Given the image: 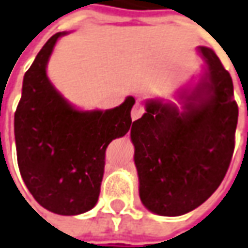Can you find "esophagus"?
<instances>
[{"label":"esophagus","mask_w":248,"mask_h":248,"mask_svg":"<svg viewBox=\"0 0 248 248\" xmlns=\"http://www.w3.org/2000/svg\"><path fill=\"white\" fill-rule=\"evenodd\" d=\"M144 112H145V110H144V106H142V104H140V103H136V104L133 106V110H131V119H133V121H137L138 118L141 117Z\"/></svg>","instance_id":"obj_1"}]
</instances>
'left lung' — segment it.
Instances as JSON below:
<instances>
[{
    "instance_id": "8db88e82",
    "label": "left lung",
    "mask_w": 248,
    "mask_h": 248,
    "mask_svg": "<svg viewBox=\"0 0 248 248\" xmlns=\"http://www.w3.org/2000/svg\"><path fill=\"white\" fill-rule=\"evenodd\" d=\"M206 72L173 103L148 99L130 137L140 198L160 216H181L213 194L228 171L235 148L237 104L233 84L213 50L200 47Z\"/></svg>"
}]
</instances>
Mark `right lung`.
<instances>
[{
    "mask_svg": "<svg viewBox=\"0 0 248 248\" xmlns=\"http://www.w3.org/2000/svg\"><path fill=\"white\" fill-rule=\"evenodd\" d=\"M58 32L42 47L25 72L21 99L15 112L18 170L33 198L47 210L81 215L100 194L106 149L130 130L133 96L111 110L80 111L47 77V62Z\"/></svg>",
    "mask_w": 248,
    "mask_h": 248,
    "instance_id": "add662e5",
    "label": "right lung"
}]
</instances>
